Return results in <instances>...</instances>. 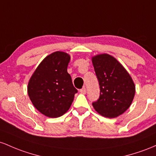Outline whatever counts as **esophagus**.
I'll return each instance as SVG.
<instances>
[{
  "instance_id": "obj_1",
  "label": "esophagus",
  "mask_w": 156,
  "mask_h": 156,
  "mask_svg": "<svg viewBox=\"0 0 156 156\" xmlns=\"http://www.w3.org/2000/svg\"><path fill=\"white\" fill-rule=\"evenodd\" d=\"M80 92L83 94H86V88H85V87H83V88L80 89Z\"/></svg>"
}]
</instances>
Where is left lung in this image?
I'll list each match as a JSON object with an SVG mask.
<instances>
[{
	"instance_id": "8db88e82",
	"label": "left lung",
	"mask_w": 156,
	"mask_h": 156,
	"mask_svg": "<svg viewBox=\"0 0 156 156\" xmlns=\"http://www.w3.org/2000/svg\"><path fill=\"white\" fill-rule=\"evenodd\" d=\"M100 96L92 103L95 111L108 118L120 116L130 106L136 87L130 75L116 58L108 54L92 57Z\"/></svg>"
}]
</instances>
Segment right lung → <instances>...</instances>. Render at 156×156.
Listing matches in <instances>:
<instances>
[{
	"label": "right lung",
	"instance_id": "obj_1",
	"mask_svg": "<svg viewBox=\"0 0 156 156\" xmlns=\"http://www.w3.org/2000/svg\"><path fill=\"white\" fill-rule=\"evenodd\" d=\"M70 59L65 52L51 54L40 62L28 84L33 105L50 118H57L69 111L77 93L67 71Z\"/></svg>",
	"mask_w": 156,
	"mask_h": 156
}]
</instances>
